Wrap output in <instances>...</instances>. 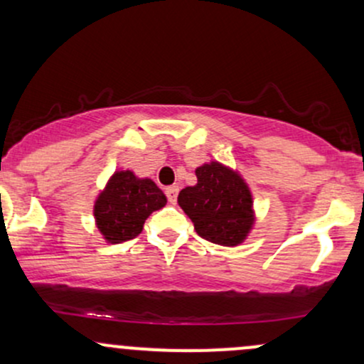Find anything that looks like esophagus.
<instances>
[{
    "label": "esophagus",
    "mask_w": 364,
    "mask_h": 364,
    "mask_svg": "<svg viewBox=\"0 0 364 364\" xmlns=\"http://www.w3.org/2000/svg\"><path fill=\"white\" fill-rule=\"evenodd\" d=\"M178 191H179L178 186H167V188H166L167 200H169L171 203H174L176 200H178Z\"/></svg>",
    "instance_id": "obj_1"
}]
</instances>
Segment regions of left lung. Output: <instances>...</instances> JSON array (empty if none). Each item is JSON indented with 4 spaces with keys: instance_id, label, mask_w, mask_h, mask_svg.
I'll return each instance as SVG.
<instances>
[{
    "instance_id": "8db88e82",
    "label": "left lung",
    "mask_w": 364,
    "mask_h": 364,
    "mask_svg": "<svg viewBox=\"0 0 364 364\" xmlns=\"http://www.w3.org/2000/svg\"><path fill=\"white\" fill-rule=\"evenodd\" d=\"M195 174L197 185L179 191V207L202 238L225 247L240 245L255 221L249 185L219 162L203 164Z\"/></svg>"
}]
</instances>
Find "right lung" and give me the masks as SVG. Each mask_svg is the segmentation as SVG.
I'll list each match as a JSON object with an SVG mask.
<instances>
[{"label":"right lung","instance_id":"1","mask_svg":"<svg viewBox=\"0 0 364 364\" xmlns=\"http://www.w3.org/2000/svg\"><path fill=\"white\" fill-rule=\"evenodd\" d=\"M166 203V195L151 179L115 171L95 202V221L107 242L122 243L138 237L146 218Z\"/></svg>","mask_w":364,"mask_h":364}]
</instances>
